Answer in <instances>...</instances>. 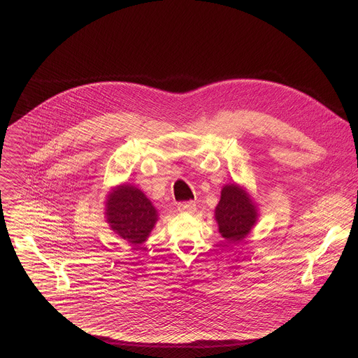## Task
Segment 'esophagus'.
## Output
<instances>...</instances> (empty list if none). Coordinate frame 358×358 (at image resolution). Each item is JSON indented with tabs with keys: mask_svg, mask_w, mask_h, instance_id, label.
Returning a JSON list of instances; mask_svg holds the SVG:
<instances>
[{
	"mask_svg": "<svg viewBox=\"0 0 358 358\" xmlns=\"http://www.w3.org/2000/svg\"><path fill=\"white\" fill-rule=\"evenodd\" d=\"M177 208H178L180 213H187V214H194L196 211V206H195V202H192V201L180 202Z\"/></svg>",
	"mask_w": 358,
	"mask_h": 358,
	"instance_id": "esophagus-1",
	"label": "esophagus"
}]
</instances>
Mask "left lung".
<instances>
[{"label": "left lung", "instance_id": "8db88e82", "mask_svg": "<svg viewBox=\"0 0 358 358\" xmlns=\"http://www.w3.org/2000/svg\"><path fill=\"white\" fill-rule=\"evenodd\" d=\"M257 220L258 210L249 194L236 184L225 185L215 208V221L222 238L231 243L243 241Z\"/></svg>", "mask_w": 358, "mask_h": 358}]
</instances>
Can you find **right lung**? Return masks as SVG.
<instances>
[{
	"instance_id": "obj_1",
	"label": "right lung",
	"mask_w": 358,
	"mask_h": 358,
	"mask_svg": "<svg viewBox=\"0 0 358 358\" xmlns=\"http://www.w3.org/2000/svg\"><path fill=\"white\" fill-rule=\"evenodd\" d=\"M105 214L110 229L131 245L143 243L159 220L157 210L144 192L129 184L116 187L108 195Z\"/></svg>"
}]
</instances>
